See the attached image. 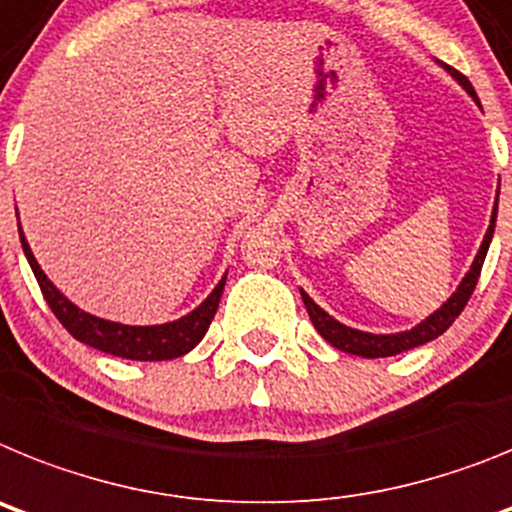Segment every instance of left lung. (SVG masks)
I'll list each match as a JSON object with an SVG mask.
<instances>
[{
	"instance_id": "8db88e82",
	"label": "left lung",
	"mask_w": 512,
	"mask_h": 512,
	"mask_svg": "<svg viewBox=\"0 0 512 512\" xmlns=\"http://www.w3.org/2000/svg\"><path fill=\"white\" fill-rule=\"evenodd\" d=\"M441 66L461 84V87H464L466 92H469L471 97H474V102L479 105L477 92H474L469 79H466L464 74H459L456 69H451L448 64H441ZM497 195H500V190H497ZM495 219H497V201H495V208H492V219H490V226H487V234H484L482 244H479V252L477 257H474V262H471L469 273L461 278L459 288H456L446 301H443L441 309H435L430 317H425L420 324H415L412 330L391 332V335H373V332L353 330V327H348V324H342L337 322L335 317H330V314H327L319 304H314L309 293L301 288V299H304V306L306 311H309V319L311 324H314V330H317L324 340L330 342L332 348L350 355H361V358H389V355L404 353V350H412L417 348V345H425V342L435 340V337L443 335V332L456 322V317L464 311L466 301H469L471 293H474V286H477L479 281V273H482L484 257H487V250H490L492 234H495Z\"/></svg>"
}]
</instances>
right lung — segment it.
I'll return each instance as SVG.
<instances>
[{
	"mask_svg": "<svg viewBox=\"0 0 512 512\" xmlns=\"http://www.w3.org/2000/svg\"><path fill=\"white\" fill-rule=\"evenodd\" d=\"M20 242L48 306L56 314V319L69 330V335L77 337L84 345H90V348L118 355V358H128V361H172V358L190 353L208 332V324H211L213 314L219 309L221 293H224L226 286L224 275L201 306H195L190 314L175 319V322L146 324V327H141V324L110 322V319H100L95 314H87L84 309H79L77 304H71L64 293L48 281V275L41 270L33 250H30L28 239L22 234V226Z\"/></svg>",
	"mask_w": 512,
	"mask_h": 512,
	"instance_id": "add662e5",
	"label": "right lung"
}]
</instances>
